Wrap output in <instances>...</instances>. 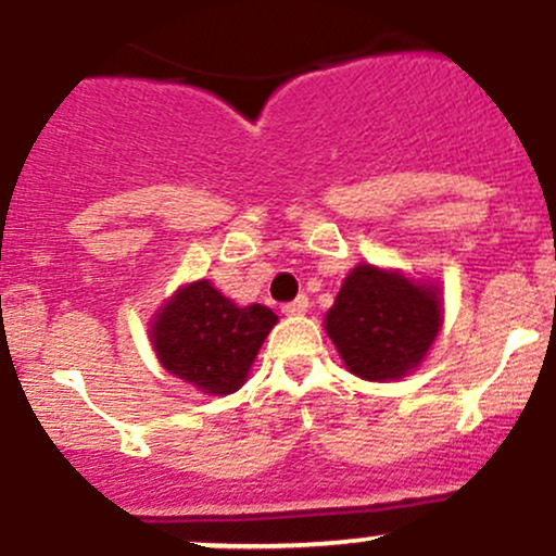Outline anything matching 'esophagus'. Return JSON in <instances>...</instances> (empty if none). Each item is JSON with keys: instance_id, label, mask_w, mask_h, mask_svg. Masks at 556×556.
Listing matches in <instances>:
<instances>
[{"instance_id": "1", "label": "esophagus", "mask_w": 556, "mask_h": 556, "mask_svg": "<svg viewBox=\"0 0 556 556\" xmlns=\"http://www.w3.org/2000/svg\"><path fill=\"white\" fill-rule=\"evenodd\" d=\"M307 307H309L307 296H296L294 302L283 304V313H286V315H304V313H307Z\"/></svg>"}]
</instances>
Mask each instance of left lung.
I'll return each mask as SVG.
<instances>
[{
  "label": "left lung",
  "mask_w": 556,
  "mask_h": 556,
  "mask_svg": "<svg viewBox=\"0 0 556 556\" xmlns=\"http://www.w3.org/2000/svg\"><path fill=\"white\" fill-rule=\"evenodd\" d=\"M324 328L350 374L395 381L419 371L443 328L438 280L361 262L344 278Z\"/></svg>",
  "instance_id": "obj_1"
}]
</instances>
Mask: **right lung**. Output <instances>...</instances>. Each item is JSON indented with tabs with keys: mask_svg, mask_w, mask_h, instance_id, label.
Masks as SVG:
<instances>
[{
	"mask_svg": "<svg viewBox=\"0 0 556 556\" xmlns=\"http://www.w3.org/2000/svg\"><path fill=\"white\" fill-rule=\"evenodd\" d=\"M278 315L265 304L238 307L212 280L182 283L151 318L153 352L201 395H232L247 384Z\"/></svg>",
	"mask_w": 556,
	"mask_h": 556,
	"instance_id": "add662e5",
	"label": "right lung"
}]
</instances>
